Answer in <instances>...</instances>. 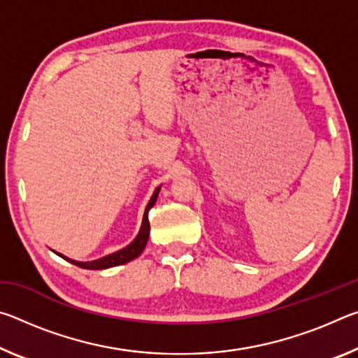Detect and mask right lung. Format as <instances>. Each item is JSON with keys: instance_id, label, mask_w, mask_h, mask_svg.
Segmentation results:
<instances>
[{"instance_id": "add662e5", "label": "right lung", "mask_w": 358, "mask_h": 358, "mask_svg": "<svg viewBox=\"0 0 358 358\" xmlns=\"http://www.w3.org/2000/svg\"><path fill=\"white\" fill-rule=\"evenodd\" d=\"M161 187H157L155 191L153 197L150 199V202L147 205V210H145V215H143V222H142V227H141V232H138L137 238L132 241L129 246H126L124 250H121L118 252H113V254H108V256L98 259V260H93V262H77V260H72L62 256L63 259L69 260L71 264H74L77 266H80V268H87V270H104V268H110V266H117V265H123L126 262H129V260L136 259L137 256H141V252L145 250V245H147L148 237H150V222H148V211L150 208L153 207L156 203V199H157V194H159Z\"/></svg>"}]
</instances>
